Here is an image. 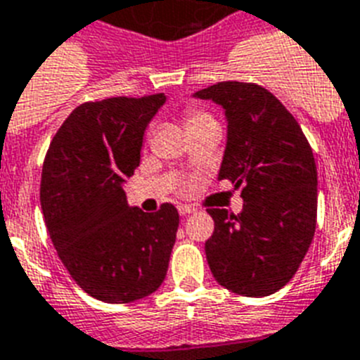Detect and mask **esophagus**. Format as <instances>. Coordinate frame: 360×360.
<instances>
[{
	"label": "esophagus",
	"mask_w": 360,
	"mask_h": 360,
	"mask_svg": "<svg viewBox=\"0 0 360 360\" xmlns=\"http://www.w3.org/2000/svg\"><path fill=\"white\" fill-rule=\"evenodd\" d=\"M194 207L192 205H179V214L181 216H186V214H192L194 212Z\"/></svg>",
	"instance_id": "1"
}]
</instances>
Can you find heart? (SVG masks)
Here are the masks:
<instances>
[{"label": "heart", "instance_id": "obj_1", "mask_svg": "<svg viewBox=\"0 0 360 360\" xmlns=\"http://www.w3.org/2000/svg\"><path fill=\"white\" fill-rule=\"evenodd\" d=\"M205 124H216L214 118L210 116L209 112L200 109H190L186 112V127L192 129V127H198V125H205Z\"/></svg>", "mask_w": 360, "mask_h": 360}]
</instances>
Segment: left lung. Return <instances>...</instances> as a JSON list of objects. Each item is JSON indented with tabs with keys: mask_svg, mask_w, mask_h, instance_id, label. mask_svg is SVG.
<instances>
[{
	"mask_svg": "<svg viewBox=\"0 0 360 360\" xmlns=\"http://www.w3.org/2000/svg\"><path fill=\"white\" fill-rule=\"evenodd\" d=\"M226 110L227 144L218 179L242 186L240 214L209 209L205 242L212 276L227 290L264 297L290 281L309 251L318 209L314 155L285 105L255 83L224 81L198 90Z\"/></svg>",
	"mask_w": 360,
	"mask_h": 360,
	"instance_id": "8db88e82",
	"label": "left lung"
}]
</instances>
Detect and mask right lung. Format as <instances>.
I'll list each match as a JSON object with an SVG mask.
<instances>
[{
    "mask_svg": "<svg viewBox=\"0 0 360 360\" xmlns=\"http://www.w3.org/2000/svg\"><path fill=\"white\" fill-rule=\"evenodd\" d=\"M165 94L79 105L49 144L40 205L70 276L105 303H131L165 281L179 214L129 207L124 183L140 165L144 133Z\"/></svg>",
    "mask_w": 360,
    "mask_h": 360,
    "instance_id": "1",
    "label": "right lung"
}]
</instances>
